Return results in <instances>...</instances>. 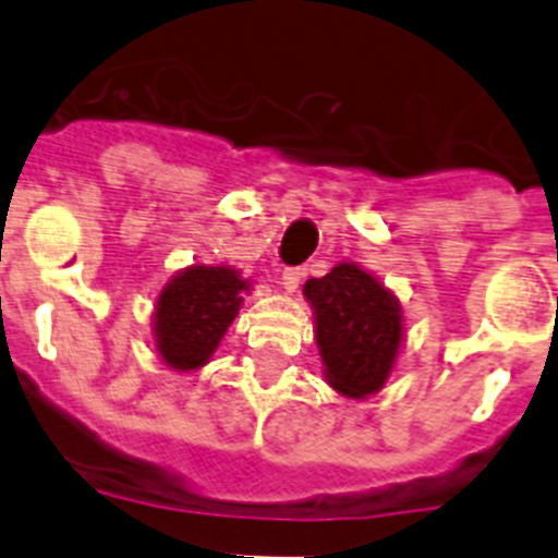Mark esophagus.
<instances>
[{"mask_svg":"<svg viewBox=\"0 0 558 558\" xmlns=\"http://www.w3.org/2000/svg\"><path fill=\"white\" fill-rule=\"evenodd\" d=\"M303 278H305V272L300 267H286L280 283H283L286 291H296L300 289V283H303Z\"/></svg>","mask_w":558,"mask_h":558,"instance_id":"esophagus-1","label":"esophagus"}]
</instances>
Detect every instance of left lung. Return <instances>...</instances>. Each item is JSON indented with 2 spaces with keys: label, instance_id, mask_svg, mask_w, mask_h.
Returning <instances> with one entry per match:
<instances>
[{
  "label": "left lung",
  "instance_id": "1",
  "mask_svg": "<svg viewBox=\"0 0 558 558\" xmlns=\"http://www.w3.org/2000/svg\"><path fill=\"white\" fill-rule=\"evenodd\" d=\"M305 296L314 305L327 383L355 399L383 388L402 343L397 296L355 264L311 278Z\"/></svg>",
  "mask_w": 558,
  "mask_h": 558
}]
</instances>
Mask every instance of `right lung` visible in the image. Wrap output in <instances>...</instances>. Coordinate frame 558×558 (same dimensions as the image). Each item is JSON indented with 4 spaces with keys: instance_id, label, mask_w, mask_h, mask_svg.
Segmentation results:
<instances>
[{
    "instance_id": "obj_1",
    "label": "right lung",
    "mask_w": 558,
    "mask_h": 558,
    "mask_svg": "<svg viewBox=\"0 0 558 558\" xmlns=\"http://www.w3.org/2000/svg\"><path fill=\"white\" fill-rule=\"evenodd\" d=\"M247 280L231 267H190L156 303V350L179 372L203 366L239 314Z\"/></svg>"
}]
</instances>
